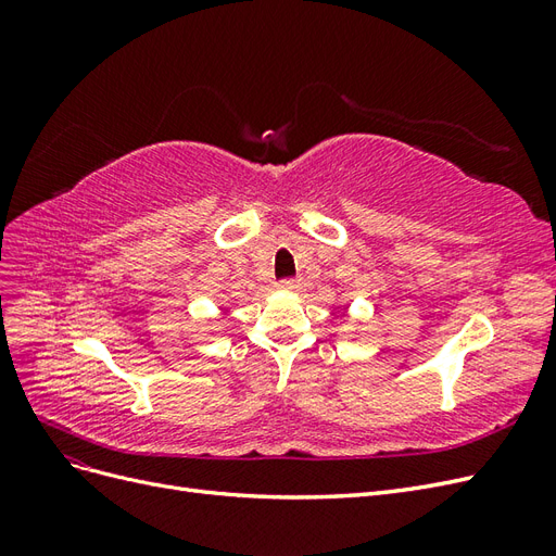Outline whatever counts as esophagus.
<instances>
[{"label": "esophagus", "instance_id": "obj_1", "mask_svg": "<svg viewBox=\"0 0 556 556\" xmlns=\"http://www.w3.org/2000/svg\"><path fill=\"white\" fill-rule=\"evenodd\" d=\"M278 288H280V290H288V292H290V290H296V288H299V280H294V278H285V280H280V282H278Z\"/></svg>", "mask_w": 556, "mask_h": 556}]
</instances>
